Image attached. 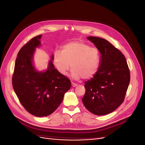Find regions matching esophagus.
I'll return each instance as SVG.
<instances>
[{"mask_svg":"<svg viewBox=\"0 0 145 145\" xmlns=\"http://www.w3.org/2000/svg\"><path fill=\"white\" fill-rule=\"evenodd\" d=\"M71 85H72V87H76V86H77L78 85L76 84V83H74L72 82V83H71Z\"/></svg>","mask_w":145,"mask_h":145,"instance_id":"obj_1","label":"esophagus"}]
</instances>
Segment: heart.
Returning a JSON list of instances; mask_svg holds the SVG:
<instances>
[{
  "label": "heart",
  "instance_id": "b5f03b06",
  "mask_svg": "<svg viewBox=\"0 0 145 145\" xmlns=\"http://www.w3.org/2000/svg\"><path fill=\"white\" fill-rule=\"evenodd\" d=\"M52 60L57 71L66 76L71 67L74 80L89 79L97 72L100 65L99 50L88 43L75 40L64 45L61 52L55 51Z\"/></svg>",
  "mask_w": 145,
  "mask_h": 145
}]
</instances>
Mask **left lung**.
I'll list each match as a JSON object with an SVG mask.
<instances>
[{"label": "left lung", "mask_w": 145, "mask_h": 145, "mask_svg": "<svg viewBox=\"0 0 145 145\" xmlns=\"http://www.w3.org/2000/svg\"><path fill=\"white\" fill-rule=\"evenodd\" d=\"M99 51L97 72L85 83L86 89L82 102L95 115L113 112L124 101L130 82V72L121 52L104 39L87 37Z\"/></svg>", "instance_id": "1"}]
</instances>
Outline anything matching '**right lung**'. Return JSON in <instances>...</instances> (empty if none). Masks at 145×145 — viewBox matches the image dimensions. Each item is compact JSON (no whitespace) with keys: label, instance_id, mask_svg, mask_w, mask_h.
I'll return each mask as SVG.
<instances>
[{"label":"right lung","instance_id":"obj_1","mask_svg":"<svg viewBox=\"0 0 145 145\" xmlns=\"http://www.w3.org/2000/svg\"><path fill=\"white\" fill-rule=\"evenodd\" d=\"M42 35L33 38L17 54L12 76L13 89L20 103L28 112L37 117L49 116L62 103L65 93L71 88V81L60 74L52 63L39 71L34 65L36 48L41 45Z\"/></svg>","mask_w":145,"mask_h":145}]
</instances>
